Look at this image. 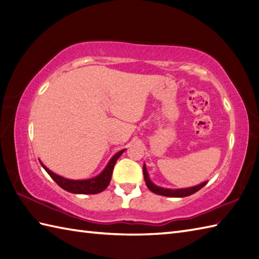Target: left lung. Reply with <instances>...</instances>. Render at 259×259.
<instances>
[{
    "label": "left lung",
    "mask_w": 259,
    "mask_h": 259,
    "mask_svg": "<svg viewBox=\"0 0 259 259\" xmlns=\"http://www.w3.org/2000/svg\"><path fill=\"white\" fill-rule=\"evenodd\" d=\"M144 177L145 181L148 188H149L150 191L155 192L157 195L160 196H166V197H174V198H183L190 196L192 194H195L198 190H200L203 186L207 185V181H203V183L194 186V187H189V188H180V189H169V188H162V187H159L152 183L149 178V175H148L146 164L144 163Z\"/></svg>",
    "instance_id": "1"
}]
</instances>
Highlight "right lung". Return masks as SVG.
Instances as JSON below:
<instances>
[{
  "instance_id": "add662e5",
  "label": "right lung",
  "mask_w": 259,
  "mask_h": 259,
  "mask_svg": "<svg viewBox=\"0 0 259 259\" xmlns=\"http://www.w3.org/2000/svg\"><path fill=\"white\" fill-rule=\"evenodd\" d=\"M124 150L125 149L115 153V155L110 159V161L108 162L106 168H104L98 176H96V177L90 178V179H83V180H72V179L63 178L61 176L52 172L50 169H48L41 161L40 162L42 164V167L46 169V171L50 175V177L56 181V183L61 187L62 189L67 190L69 192H72V194L95 195L103 191L109 186L110 180H111V177H112L114 164L117 162L119 157L124 152Z\"/></svg>"
}]
</instances>
